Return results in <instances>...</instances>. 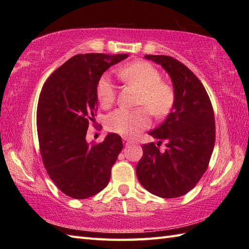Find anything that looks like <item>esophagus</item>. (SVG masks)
<instances>
[{
    "label": "esophagus",
    "mask_w": 249,
    "mask_h": 249,
    "mask_svg": "<svg viewBox=\"0 0 249 249\" xmlns=\"http://www.w3.org/2000/svg\"><path fill=\"white\" fill-rule=\"evenodd\" d=\"M123 142H124L125 145H128V144H130V143H133V141H131V140L128 139V138H126V137H124V138H123Z\"/></svg>",
    "instance_id": "1"
}]
</instances>
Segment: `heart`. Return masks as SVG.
<instances>
[{"mask_svg": "<svg viewBox=\"0 0 249 249\" xmlns=\"http://www.w3.org/2000/svg\"><path fill=\"white\" fill-rule=\"evenodd\" d=\"M116 75L124 83L139 89L137 104L149 109L154 118L161 119L172 110L176 103L174 88L171 83L161 80L160 71L151 63L145 61L133 62L121 67L116 71ZM96 96L99 105L105 109L114 103L115 89L108 75H103L98 79ZM146 109L115 110L106 119V127L121 136L133 137L138 135L151 124L150 113Z\"/></svg>", "mask_w": 249, "mask_h": 249, "instance_id": "obj_1", "label": "heart"}]
</instances>
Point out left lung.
Instances as JSON below:
<instances>
[{"mask_svg":"<svg viewBox=\"0 0 249 249\" xmlns=\"http://www.w3.org/2000/svg\"><path fill=\"white\" fill-rule=\"evenodd\" d=\"M170 76L176 103L166 121L149 133L154 142L142 145L143 156L136 168L146 190L160 198H178L192 190L208 169L215 144L214 111L203 84L183 63L168 55L146 54Z\"/></svg>","mask_w":249,"mask_h":249,"instance_id":"left-lung-1","label":"left lung"}]
</instances>
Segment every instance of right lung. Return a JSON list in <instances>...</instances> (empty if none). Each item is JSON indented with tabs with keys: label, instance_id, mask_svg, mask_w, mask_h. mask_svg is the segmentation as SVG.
Segmentation results:
<instances>
[{
	"label": "right lung",
	"instance_id": "right-lung-1",
	"mask_svg": "<svg viewBox=\"0 0 249 249\" xmlns=\"http://www.w3.org/2000/svg\"><path fill=\"white\" fill-rule=\"evenodd\" d=\"M127 56L77 54L51 73L41 89L36 115L40 155L50 178L68 197H92L109 183L123 149L122 138L112 133L89 144L86 136L97 111L98 79Z\"/></svg>",
	"mask_w": 249,
	"mask_h": 249
}]
</instances>
